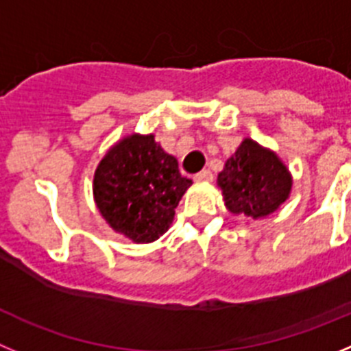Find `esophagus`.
<instances>
[{"label": "esophagus", "instance_id": "1", "mask_svg": "<svg viewBox=\"0 0 351 351\" xmlns=\"http://www.w3.org/2000/svg\"><path fill=\"white\" fill-rule=\"evenodd\" d=\"M211 180H213V175H211V171H208V169H203V171H199L197 175H194V182L197 183H210Z\"/></svg>", "mask_w": 351, "mask_h": 351}]
</instances>
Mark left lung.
<instances>
[{"instance_id": "left-lung-1", "label": "left lung", "mask_w": 351, "mask_h": 351, "mask_svg": "<svg viewBox=\"0 0 351 351\" xmlns=\"http://www.w3.org/2000/svg\"><path fill=\"white\" fill-rule=\"evenodd\" d=\"M226 208L248 219H266L292 192V175L276 152L245 138L217 178Z\"/></svg>"}]
</instances>
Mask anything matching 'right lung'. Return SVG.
Returning <instances> with one entry per match:
<instances>
[{
    "label": "right lung",
    "instance_id": "add662e5",
    "mask_svg": "<svg viewBox=\"0 0 351 351\" xmlns=\"http://www.w3.org/2000/svg\"><path fill=\"white\" fill-rule=\"evenodd\" d=\"M192 182L154 134L132 132L110 147L94 171L93 194L101 217L132 243H152L169 229Z\"/></svg>",
    "mask_w": 351,
    "mask_h": 351
}]
</instances>
